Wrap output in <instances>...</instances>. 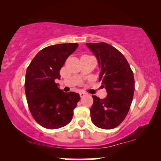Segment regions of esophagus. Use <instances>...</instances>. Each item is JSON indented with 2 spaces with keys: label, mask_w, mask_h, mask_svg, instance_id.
Returning <instances> with one entry per match:
<instances>
[{
  "label": "esophagus",
  "mask_w": 161,
  "mask_h": 161,
  "mask_svg": "<svg viewBox=\"0 0 161 161\" xmlns=\"http://www.w3.org/2000/svg\"><path fill=\"white\" fill-rule=\"evenodd\" d=\"M87 94V93H86V92H80V97H84V96H86Z\"/></svg>",
  "instance_id": "esophagus-1"
}]
</instances>
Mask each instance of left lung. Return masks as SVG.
I'll return each mask as SVG.
<instances>
[{
  "label": "left lung",
  "mask_w": 161,
  "mask_h": 161,
  "mask_svg": "<svg viewBox=\"0 0 161 161\" xmlns=\"http://www.w3.org/2000/svg\"><path fill=\"white\" fill-rule=\"evenodd\" d=\"M86 46L97 59L99 80L107 91L104 99L92 96V121L100 128L113 129L122 122L130 108L135 90L133 72L125 57L111 45L86 43Z\"/></svg>",
  "instance_id": "obj_1"
}]
</instances>
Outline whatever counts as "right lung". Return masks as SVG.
Returning a JSON list of instances; mask_svg holds the SVG:
<instances>
[{"mask_svg":"<svg viewBox=\"0 0 161 161\" xmlns=\"http://www.w3.org/2000/svg\"><path fill=\"white\" fill-rule=\"evenodd\" d=\"M78 43L50 45L36 55L26 70L25 92L28 108L37 123L47 129H58L71 122L80 100L75 92H64L55 83L66 59Z\"/></svg>","mask_w":161,"mask_h":161,"instance_id":"add662e5","label":"right lung"}]
</instances>
